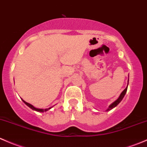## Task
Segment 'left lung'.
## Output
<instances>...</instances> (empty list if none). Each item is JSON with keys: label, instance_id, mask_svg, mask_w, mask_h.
Listing matches in <instances>:
<instances>
[{"label": "left lung", "instance_id": "obj_1", "mask_svg": "<svg viewBox=\"0 0 147 147\" xmlns=\"http://www.w3.org/2000/svg\"><path fill=\"white\" fill-rule=\"evenodd\" d=\"M127 85H128V84H127ZM127 86L125 89L123 91V92H122L121 94H120V96H119V98H118V99H117L116 101H115V102H113V103L112 104H111V106H109V109H107V111H109L111 110V109H113V108H115V106H116L117 105H118V103H120V102L122 101V99H123V97H124V96L125 95V94H126V92H127Z\"/></svg>", "mask_w": 147, "mask_h": 147}]
</instances>
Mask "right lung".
<instances>
[{
	"label": "right lung",
	"instance_id": "obj_1",
	"mask_svg": "<svg viewBox=\"0 0 147 147\" xmlns=\"http://www.w3.org/2000/svg\"><path fill=\"white\" fill-rule=\"evenodd\" d=\"M22 101H23V102H24V103H25L26 105H27V106H28L30 108V109H32V110H34V111H38V112H44V111H46L49 110V109H51V108H49V109H36V108L34 107V106H32V105H31L30 103H27V102L24 101L23 99H22Z\"/></svg>",
	"mask_w": 147,
	"mask_h": 147
}]
</instances>
